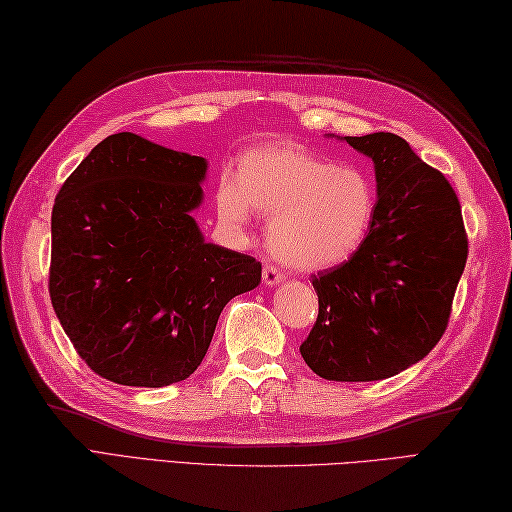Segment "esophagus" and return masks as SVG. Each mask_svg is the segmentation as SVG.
<instances>
[{
	"label": "esophagus",
	"instance_id": "obj_1",
	"mask_svg": "<svg viewBox=\"0 0 512 512\" xmlns=\"http://www.w3.org/2000/svg\"><path fill=\"white\" fill-rule=\"evenodd\" d=\"M286 275L281 273V270L275 266V264H266L264 266V284L266 286H275V284H279L281 279H284Z\"/></svg>",
	"mask_w": 512,
	"mask_h": 512
}]
</instances>
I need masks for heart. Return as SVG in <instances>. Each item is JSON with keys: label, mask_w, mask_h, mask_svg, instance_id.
I'll return each mask as SVG.
<instances>
[{"label": "heart", "mask_w": 512, "mask_h": 512, "mask_svg": "<svg viewBox=\"0 0 512 512\" xmlns=\"http://www.w3.org/2000/svg\"><path fill=\"white\" fill-rule=\"evenodd\" d=\"M215 204L228 226H244L250 209L270 217V250L295 268L321 270L345 262L363 244L376 191L361 169L275 147L244 156L237 180L217 184Z\"/></svg>", "instance_id": "obj_1"}]
</instances>
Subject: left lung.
<instances>
[{"label":"left lung","instance_id":"left-lung-1","mask_svg":"<svg viewBox=\"0 0 512 512\" xmlns=\"http://www.w3.org/2000/svg\"><path fill=\"white\" fill-rule=\"evenodd\" d=\"M374 160L376 213L347 262L319 270V314L301 356L343 383L396 376L422 361L449 325L469 257L462 206L449 180L389 132L345 136Z\"/></svg>","mask_w":512,"mask_h":512}]
</instances>
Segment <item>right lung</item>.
Instances as JSON below:
<instances>
[{
  "label": "right lung",
  "mask_w": 512,
  "mask_h": 512,
  "mask_svg": "<svg viewBox=\"0 0 512 512\" xmlns=\"http://www.w3.org/2000/svg\"><path fill=\"white\" fill-rule=\"evenodd\" d=\"M206 160L114 134L76 167L52 206L48 290L94 374L129 387L189 378L220 312L259 286L255 257L206 244L191 211Z\"/></svg>",
  "instance_id": "1"
}]
</instances>
